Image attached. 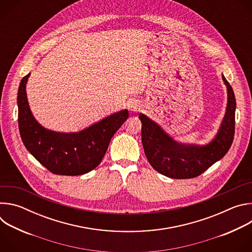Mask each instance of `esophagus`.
Returning <instances> with one entry per match:
<instances>
[{
    "mask_svg": "<svg viewBox=\"0 0 252 252\" xmlns=\"http://www.w3.org/2000/svg\"><path fill=\"white\" fill-rule=\"evenodd\" d=\"M128 110L130 113H136L140 110V105H139V102L137 100H130L128 102Z\"/></svg>",
    "mask_w": 252,
    "mask_h": 252,
    "instance_id": "obj_1",
    "label": "esophagus"
}]
</instances>
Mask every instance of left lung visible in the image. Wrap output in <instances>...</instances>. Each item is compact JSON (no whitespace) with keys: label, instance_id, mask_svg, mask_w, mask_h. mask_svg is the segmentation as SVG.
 Returning <instances> with one entry per match:
<instances>
[{"label":"left lung","instance_id":"8db88e82","mask_svg":"<svg viewBox=\"0 0 252 252\" xmlns=\"http://www.w3.org/2000/svg\"><path fill=\"white\" fill-rule=\"evenodd\" d=\"M227 90L224 117L214 137L205 145L182 143L171 137L158 124L140 114L141 141L148 160L159 173L175 179L198 176L229 151L234 137L236 101L233 90L222 75Z\"/></svg>","mask_w":252,"mask_h":252}]
</instances>
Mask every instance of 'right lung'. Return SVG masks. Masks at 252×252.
<instances>
[{"label":"right lung","mask_w":252,"mask_h":252,"mask_svg":"<svg viewBox=\"0 0 252 252\" xmlns=\"http://www.w3.org/2000/svg\"><path fill=\"white\" fill-rule=\"evenodd\" d=\"M31 74L18 91V121L22 140L31 155L47 169L60 175H82L95 168L117 130L127 120V110L120 111L79 132H60L43 126L33 117L27 97Z\"/></svg>","instance_id":"right-lung-1"}]
</instances>
